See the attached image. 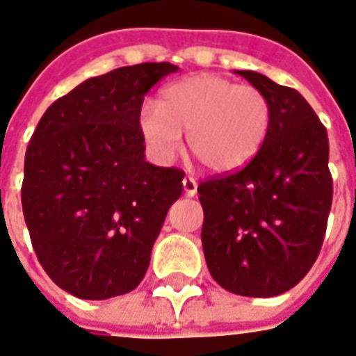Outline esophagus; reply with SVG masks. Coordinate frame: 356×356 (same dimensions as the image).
<instances>
[{
    "label": "esophagus",
    "instance_id": "1",
    "mask_svg": "<svg viewBox=\"0 0 356 356\" xmlns=\"http://www.w3.org/2000/svg\"><path fill=\"white\" fill-rule=\"evenodd\" d=\"M181 184H184V191H186L187 197H195V195H197L198 184H197V180H195V178H191V176H186Z\"/></svg>",
    "mask_w": 356,
    "mask_h": 356
}]
</instances>
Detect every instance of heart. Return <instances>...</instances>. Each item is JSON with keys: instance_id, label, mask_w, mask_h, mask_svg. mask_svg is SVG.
<instances>
[{"instance_id": "b5f03b06", "label": "heart", "mask_w": 356, "mask_h": 356, "mask_svg": "<svg viewBox=\"0 0 356 356\" xmlns=\"http://www.w3.org/2000/svg\"><path fill=\"white\" fill-rule=\"evenodd\" d=\"M271 102L252 85L197 74L161 90L158 104H145L139 129L150 152L170 161L187 131V148L213 172H232L249 163L271 129Z\"/></svg>"}]
</instances>
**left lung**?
Wrapping results in <instances>:
<instances>
[{
    "instance_id": "left-lung-1",
    "label": "left lung",
    "mask_w": 356,
    "mask_h": 356,
    "mask_svg": "<svg viewBox=\"0 0 356 356\" xmlns=\"http://www.w3.org/2000/svg\"><path fill=\"white\" fill-rule=\"evenodd\" d=\"M269 98L271 129L247 167L198 186L202 249L216 282L275 297L305 278L323 243L332 178L329 137L305 98L254 70H236Z\"/></svg>"
}]
</instances>
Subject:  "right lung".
<instances>
[{
    "instance_id": "1",
    "label": "right lung",
    "mask_w": 356,
    "mask_h": 356,
    "mask_svg": "<svg viewBox=\"0 0 356 356\" xmlns=\"http://www.w3.org/2000/svg\"><path fill=\"white\" fill-rule=\"evenodd\" d=\"M170 63L85 79L55 100L26 152L22 208L44 271L68 293L102 301L140 284L184 172L145 159L139 113Z\"/></svg>"
}]
</instances>
